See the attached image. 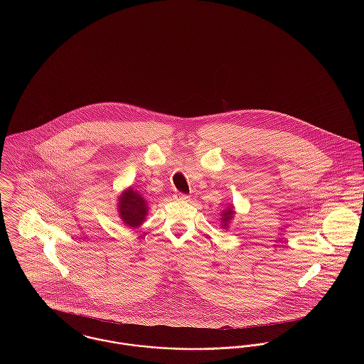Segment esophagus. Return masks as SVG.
Returning a JSON list of instances; mask_svg holds the SVG:
<instances>
[{
    "label": "esophagus",
    "instance_id": "obj_1",
    "mask_svg": "<svg viewBox=\"0 0 364 364\" xmlns=\"http://www.w3.org/2000/svg\"><path fill=\"white\" fill-rule=\"evenodd\" d=\"M174 199L181 200V202H187V200H190V196H188V195H186V193H180V192H177V193L174 195Z\"/></svg>",
    "mask_w": 364,
    "mask_h": 364
}]
</instances>
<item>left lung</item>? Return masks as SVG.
<instances>
[{"mask_svg":"<svg viewBox=\"0 0 364 364\" xmlns=\"http://www.w3.org/2000/svg\"><path fill=\"white\" fill-rule=\"evenodd\" d=\"M223 218H221V221H223V228H228L229 226V223L232 221V218H233V215H235V210H233V206H229V208H226L225 211H223Z\"/></svg>","mask_w":364,"mask_h":364,"instance_id":"obj_1","label":"left lung"}]
</instances>
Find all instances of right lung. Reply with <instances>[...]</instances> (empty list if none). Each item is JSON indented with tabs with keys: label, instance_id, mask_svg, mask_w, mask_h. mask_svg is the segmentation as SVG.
<instances>
[{
	"label": "right lung",
	"instance_id": "add662e5",
	"mask_svg": "<svg viewBox=\"0 0 364 364\" xmlns=\"http://www.w3.org/2000/svg\"><path fill=\"white\" fill-rule=\"evenodd\" d=\"M117 210L124 225L139 228L146 220L149 206L138 191L128 188L122 191L117 202Z\"/></svg>",
	"mask_w": 364,
	"mask_h": 364
}]
</instances>
